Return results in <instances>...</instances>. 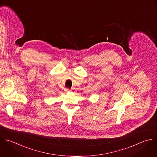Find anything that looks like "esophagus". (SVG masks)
<instances>
[{"label":"esophagus","instance_id":"obj_1","mask_svg":"<svg viewBox=\"0 0 157 157\" xmlns=\"http://www.w3.org/2000/svg\"><path fill=\"white\" fill-rule=\"evenodd\" d=\"M65 91L66 92H70V90L69 89H65Z\"/></svg>","mask_w":157,"mask_h":157}]
</instances>
